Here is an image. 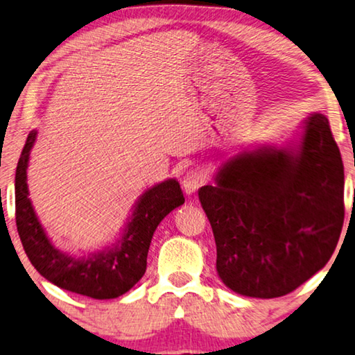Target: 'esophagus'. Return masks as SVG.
I'll return each instance as SVG.
<instances>
[{
	"label": "esophagus",
	"instance_id": "obj_1",
	"mask_svg": "<svg viewBox=\"0 0 355 355\" xmlns=\"http://www.w3.org/2000/svg\"><path fill=\"white\" fill-rule=\"evenodd\" d=\"M202 184H205V176L198 170L187 171L182 179V189L187 195H193Z\"/></svg>",
	"mask_w": 355,
	"mask_h": 355
}]
</instances>
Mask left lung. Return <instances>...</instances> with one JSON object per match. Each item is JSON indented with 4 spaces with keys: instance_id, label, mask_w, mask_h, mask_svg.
<instances>
[{
    "instance_id": "obj_1",
    "label": "left lung",
    "mask_w": 355,
    "mask_h": 355,
    "mask_svg": "<svg viewBox=\"0 0 355 355\" xmlns=\"http://www.w3.org/2000/svg\"><path fill=\"white\" fill-rule=\"evenodd\" d=\"M216 182L198 196L232 291L282 297L327 264L345 222V168L324 114L305 121L297 149L242 153Z\"/></svg>"
}]
</instances>
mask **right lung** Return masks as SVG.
Masks as SVG:
<instances>
[{"label":"right lung","mask_w":355,"mask_h":355,"mask_svg":"<svg viewBox=\"0 0 355 355\" xmlns=\"http://www.w3.org/2000/svg\"><path fill=\"white\" fill-rule=\"evenodd\" d=\"M34 139L36 132H31L15 170V222L26 257L34 269L58 288L101 300L125 294L146 272L155 228L173 209L184 205L181 185L176 179H168L144 191L114 248L88 258L69 257L51 245L28 198L26 168Z\"/></svg>","instance_id":"1"}]
</instances>
